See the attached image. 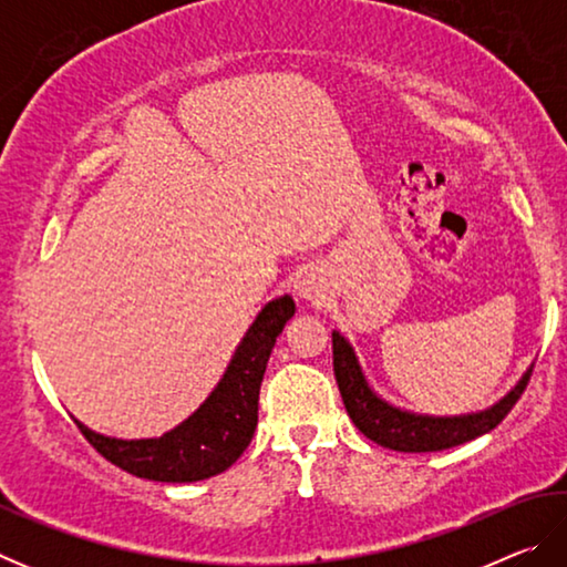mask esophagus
Listing matches in <instances>:
<instances>
[{"instance_id": "1", "label": "esophagus", "mask_w": 567, "mask_h": 567, "mask_svg": "<svg viewBox=\"0 0 567 567\" xmlns=\"http://www.w3.org/2000/svg\"><path fill=\"white\" fill-rule=\"evenodd\" d=\"M295 290H297V295L300 297H305V300H315V297L320 295V290H318V285H315V280L312 277H302V280H297V285H295Z\"/></svg>"}]
</instances>
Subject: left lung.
I'll return each mask as SVG.
<instances>
[{
	"mask_svg": "<svg viewBox=\"0 0 567 567\" xmlns=\"http://www.w3.org/2000/svg\"><path fill=\"white\" fill-rule=\"evenodd\" d=\"M332 368L344 410L352 417L354 427L372 443L398 450V453H437V450L463 445L467 440L491 433L520 400L527 380L533 375L530 364L525 375L517 380V385L487 410L467 412V415H417V412L402 410L382 400L370 388L352 344L338 330H332Z\"/></svg>",
	"mask_w": 567,
	"mask_h": 567,
	"instance_id": "1",
	"label": "left lung"
}]
</instances>
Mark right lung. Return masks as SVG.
<instances>
[{
	"label": "right lung",
	"instance_id": "add662e5",
	"mask_svg": "<svg viewBox=\"0 0 567 567\" xmlns=\"http://www.w3.org/2000/svg\"><path fill=\"white\" fill-rule=\"evenodd\" d=\"M295 315L290 295L267 302L249 324L223 380L192 415L162 437L120 440L82 425L90 445L127 473L157 483H197L225 473L245 453L257 427V402L277 334Z\"/></svg>",
	"mask_w": 567,
	"mask_h": 567
}]
</instances>
